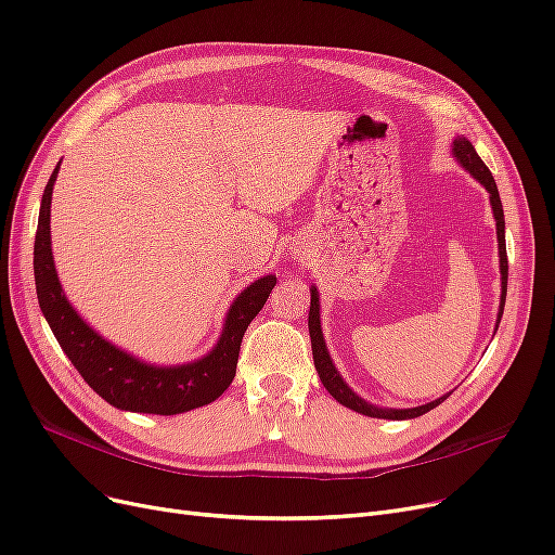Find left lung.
Instances as JSON below:
<instances>
[{"mask_svg":"<svg viewBox=\"0 0 555 555\" xmlns=\"http://www.w3.org/2000/svg\"><path fill=\"white\" fill-rule=\"evenodd\" d=\"M453 153L455 157L462 162V167L474 176L480 184H485V190L489 192V201H491V210H494V219H496V233H499V251H501V279H503V301H501V313H499V322L503 315V306H505V295H507V251H505V219H503V205H501V196H499V188L496 180L491 176V171L487 169V164L480 159V155L476 153L474 143L464 137H457L453 141ZM309 332H311V347H313V361H315V371L324 384L326 391H330L340 404L354 409V412L363 414V416H373V418H393V421H404V418H416L427 414L429 409H435L437 404H441L448 396L427 402L423 406H414V409H379L367 404L365 400H361L357 393H352L347 384L340 379V375L336 373V367L330 359V352H326V345L322 338V330H320V304H318V291H311V311H309Z\"/></svg>","mask_w":555,"mask_h":555,"instance_id":"left-lung-1","label":"left lung"}]
</instances>
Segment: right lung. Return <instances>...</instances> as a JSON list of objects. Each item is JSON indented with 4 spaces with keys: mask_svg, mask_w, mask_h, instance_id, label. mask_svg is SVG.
<instances>
[{
    "mask_svg": "<svg viewBox=\"0 0 555 555\" xmlns=\"http://www.w3.org/2000/svg\"><path fill=\"white\" fill-rule=\"evenodd\" d=\"M56 173L59 164L46 184L43 201H40L38 231L34 240V279L40 311H43L61 350L100 398L118 409H128V412L173 416L217 400L235 377L242 336L270 297L276 276L270 274L258 279L235 299L229 318H225L221 338L208 357L178 367L141 363L100 338L73 311V306L61 293L50 249V203Z\"/></svg>",
    "mask_w": 555,
    "mask_h": 555,
    "instance_id": "right-lung-1",
    "label": "right lung"
}]
</instances>
